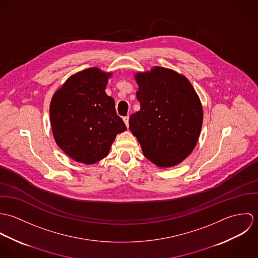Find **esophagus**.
I'll list each match as a JSON object with an SVG mask.
<instances>
[{"label":"esophagus","mask_w":258,"mask_h":258,"mask_svg":"<svg viewBox=\"0 0 258 258\" xmlns=\"http://www.w3.org/2000/svg\"><path fill=\"white\" fill-rule=\"evenodd\" d=\"M123 120H124V122H125V124H126V126L128 127L129 126V116L127 115V116H125V117H123Z\"/></svg>","instance_id":"34e87169"}]
</instances>
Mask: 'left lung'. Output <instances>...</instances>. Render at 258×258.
<instances>
[{"mask_svg":"<svg viewBox=\"0 0 258 258\" xmlns=\"http://www.w3.org/2000/svg\"><path fill=\"white\" fill-rule=\"evenodd\" d=\"M141 109L129 118V128L144 156L158 167L181 163L196 146L203 124L198 94L184 75L155 68L135 76Z\"/></svg>","mask_w":258,"mask_h":258,"instance_id":"obj_1","label":"left lung"}]
</instances>
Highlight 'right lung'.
<instances>
[{
	"label": "right lung",
	"mask_w": 258,
	"mask_h": 258,
	"mask_svg": "<svg viewBox=\"0 0 258 258\" xmlns=\"http://www.w3.org/2000/svg\"><path fill=\"white\" fill-rule=\"evenodd\" d=\"M111 74L91 68L71 76L53 95L50 122L58 147L76 162L94 164L105 158L117 134L126 130L105 93Z\"/></svg>",
	"instance_id": "obj_1"
}]
</instances>
